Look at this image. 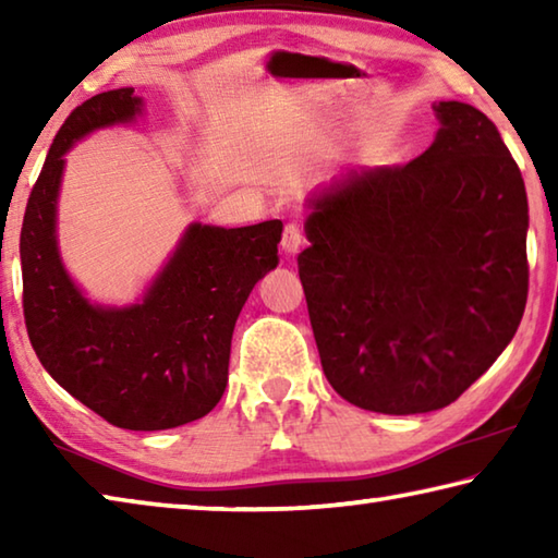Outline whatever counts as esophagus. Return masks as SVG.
Instances as JSON below:
<instances>
[{"instance_id":"1","label":"esophagus","mask_w":558,"mask_h":558,"mask_svg":"<svg viewBox=\"0 0 558 558\" xmlns=\"http://www.w3.org/2000/svg\"><path fill=\"white\" fill-rule=\"evenodd\" d=\"M305 231H302V226L298 221H290L286 226V231H282V239H280V245L282 251L290 253V256H295V253L305 245Z\"/></svg>"}]
</instances>
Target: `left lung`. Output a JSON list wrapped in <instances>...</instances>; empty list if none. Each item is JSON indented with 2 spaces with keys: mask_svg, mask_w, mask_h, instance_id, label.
Wrapping results in <instances>:
<instances>
[{
  "mask_svg": "<svg viewBox=\"0 0 558 558\" xmlns=\"http://www.w3.org/2000/svg\"><path fill=\"white\" fill-rule=\"evenodd\" d=\"M409 165L352 172L313 202L298 256L319 362L359 409L438 411L522 323L524 179L495 122L458 100Z\"/></svg>",
  "mask_w": 558,
  "mask_h": 558,
  "instance_id": "obj_1",
  "label": "left lung"
}]
</instances>
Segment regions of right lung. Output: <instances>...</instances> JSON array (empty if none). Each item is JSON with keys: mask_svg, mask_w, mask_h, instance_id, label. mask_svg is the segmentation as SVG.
Masks as SVG:
<instances>
[{"mask_svg": "<svg viewBox=\"0 0 558 558\" xmlns=\"http://www.w3.org/2000/svg\"><path fill=\"white\" fill-rule=\"evenodd\" d=\"M135 112V90L118 88L65 118L26 204L22 305L36 356L73 399L118 428L165 430L202 418L223 396L235 319L253 286L278 266L282 223L189 226L143 302L93 307L56 248L63 155L90 130Z\"/></svg>", "mask_w": 558, "mask_h": 558, "instance_id": "add662e5", "label": "right lung"}]
</instances>
